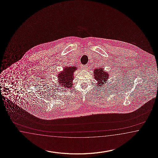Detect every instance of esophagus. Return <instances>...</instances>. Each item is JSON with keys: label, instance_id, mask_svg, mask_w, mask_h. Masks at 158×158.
<instances>
[{"label": "esophagus", "instance_id": "obj_1", "mask_svg": "<svg viewBox=\"0 0 158 158\" xmlns=\"http://www.w3.org/2000/svg\"><path fill=\"white\" fill-rule=\"evenodd\" d=\"M87 64H85V65H83V64H81V67L82 69H87Z\"/></svg>", "mask_w": 158, "mask_h": 158}]
</instances>
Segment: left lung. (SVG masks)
<instances>
[{"instance_id":"left-lung-1","label":"left lung","mask_w":158,"mask_h":158,"mask_svg":"<svg viewBox=\"0 0 158 158\" xmlns=\"http://www.w3.org/2000/svg\"><path fill=\"white\" fill-rule=\"evenodd\" d=\"M94 77L95 80L97 81L96 88L102 87V86L104 85V84L108 81L109 79V73L108 72H105L104 69L100 67L99 69H95L94 70ZM98 89V88H97Z\"/></svg>"}]
</instances>
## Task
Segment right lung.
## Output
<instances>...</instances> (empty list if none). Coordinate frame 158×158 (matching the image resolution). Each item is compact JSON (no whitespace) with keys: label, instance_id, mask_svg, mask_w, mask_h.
Segmentation results:
<instances>
[{"label":"right lung","instance_id":"1","mask_svg":"<svg viewBox=\"0 0 158 158\" xmlns=\"http://www.w3.org/2000/svg\"><path fill=\"white\" fill-rule=\"evenodd\" d=\"M77 70V67H64L63 71L58 74V86H61L62 89H68L73 87V81L74 79V73Z\"/></svg>","mask_w":158,"mask_h":158}]
</instances>
